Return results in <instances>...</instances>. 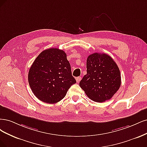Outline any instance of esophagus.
Returning a JSON list of instances; mask_svg holds the SVG:
<instances>
[{
  "label": "esophagus",
  "mask_w": 147,
  "mask_h": 147,
  "mask_svg": "<svg viewBox=\"0 0 147 147\" xmlns=\"http://www.w3.org/2000/svg\"><path fill=\"white\" fill-rule=\"evenodd\" d=\"M81 77H77L76 78V82H79L80 81V80H81Z\"/></svg>",
  "instance_id": "obj_1"
}]
</instances>
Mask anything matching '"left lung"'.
Returning <instances> with one entry per match:
<instances>
[{"mask_svg": "<svg viewBox=\"0 0 147 147\" xmlns=\"http://www.w3.org/2000/svg\"><path fill=\"white\" fill-rule=\"evenodd\" d=\"M79 86L92 100L102 102L114 95L121 86L117 65L110 55L94 53L87 59V74Z\"/></svg>", "mask_w": 147, "mask_h": 147, "instance_id": "1", "label": "left lung"}]
</instances>
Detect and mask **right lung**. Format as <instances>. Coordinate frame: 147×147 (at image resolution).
<instances>
[{"instance_id":"1","label":"right lung","mask_w":147,"mask_h":147,"mask_svg":"<svg viewBox=\"0 0 147 147\" xmlns=\"http://www.w3.org/2000/svg\"><path fill=\"white\" fill-rule=\"evenodd\" d=\"M28 80L35 96L49 104L61 100L70 87L76 82L67 54L58 48L41 52L31 66Z\"/></svg>"}]
</instances>
